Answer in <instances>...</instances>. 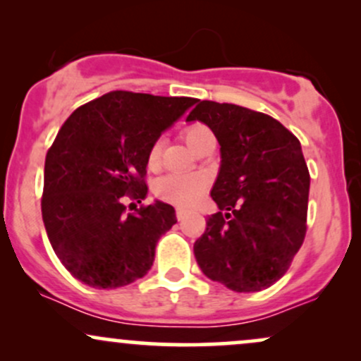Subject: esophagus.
I'll use <instances>...</instances> for the list:
<instances>
[{
  "label": "esophagus",
  "instance_id": "1",
  "mask_svg": "<svg viewBox=\"0 0 361 361\" xmlns=\"http://www.w3.org/2000/svg\"><path fill=\"white\" fill-rule=\"evenodd\" d=\"M185 215H186V210L181 209V207H176V219H178V221H183Z\"/></svg>",
  "mask_w": 361,
  "mask_h": 361
}]
</instances>
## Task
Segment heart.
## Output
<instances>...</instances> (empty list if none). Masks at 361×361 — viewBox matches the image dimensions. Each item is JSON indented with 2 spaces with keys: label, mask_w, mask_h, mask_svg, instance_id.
Listing matches in <instances>:
<instances>
[{
  "label": "heart",
  "mask_w": 361,
  "mask_h": 361,
  "mask_svg": "<svg viewBox=\"0 0 361 361\" xmlns=\"http://www.w3.org/2000/svg\"><path fill=\"white\" fill-rule=\"evenodd\" d=\"M183 137L190 147L197 149L205 139L212 137V130L205 123L193 122L183 128ZM161 159V140L151 144L147 151L149 168H156ZM207 190V180L200 173H168L161 176L154 183V193L159 200L180 207H190L197 204L204 197Z\"/></svg>",
  "instance_id": "obj_1"
}]
</instances>
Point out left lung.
Segmentation results:
<instances>
[{
  "mask_svg": "<svg viewBox=\"0 0 361 361\" xmlns=\"http://www.w3.org/2000/svg\"><path fill=\"white\" fill-rule=\"evenodd\" d=\"M212 128L219 212L193 244L198 267L234 292H259L287 273L307 231L310 175L299 139L279 120L233 103L198 102L186 117Z\"/></svg>",
  "mask_w": 361,
  "mask_h": 361,
  "instance_id": "1",
  "label": "left lung"
}]
</instances>
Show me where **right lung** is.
<instances>
[{"label": "right lung", "instance_id": "obj_1", "mask_svg": "<svg viewBox=\"0 0 361 361\" xmlns=\"http://www.w3.org/2000/svg\"><path fill=\"white\" fill-rule=\"evenodd\" d=\"M197 98L110 91L81 105L45 156L42 219L52 250L74 279L117 288L151 270L156 244L176 224L171 205L147 197V151ZM132 205V204H130Z\"/></svg>", "mask_w": 361, "mask_h": 361}]
</instances>
